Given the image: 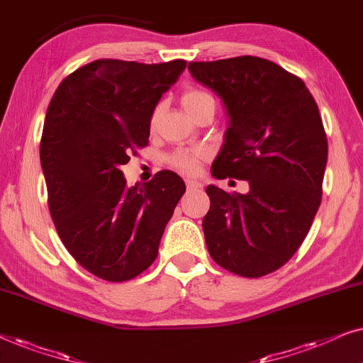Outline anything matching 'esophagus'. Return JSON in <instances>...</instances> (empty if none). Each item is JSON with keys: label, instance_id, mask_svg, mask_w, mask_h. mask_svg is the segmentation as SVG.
<instances>
[{"label": "esophagus", "instance_id": "esophagus-1", "mask_svg": "<svg viewBox=\"0 0 363 363\" xmlns=\"http://www.w3.org/2000/svg\"><path fill=\"white\" fill-rule=\"evenodd\" d=\"M186 186L187 189L192 191V189H201L202 184L199 181H194V179H186Z\"/></svg>", "mask_w": 363, "mask_h": 363}]
</instances>
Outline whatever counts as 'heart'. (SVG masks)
<instances>
[{
	"instance_id": "1",
	"label": "heart",
	"mask_w": 363,
	"mask_h": 363,
	"mask_svg": "<svg viewBox=\"0 0 363 363\" xmlns=\"http://www.w3.org/2000/svg\"><path fill=\"white\" fill-rule=\"evenodd\" d=\"M212 96L207 94L206 91H201V89H187L184 94H182L181 98V103L184 106V109L187 113H192L197 106H201L202 103H206V101H211ZM214 101V99H212ZM159 114H161V109L156 108L152 111V116H151V125H156V123L159 121ZM207 157V152L204 149H199V147H181V149H176V151H172L169 156L166 157V161L169 166L172 169H176V171L186 174V176H194V174L199 172L201 169V162L204 161Z\"/></svg>"
}]
</instances>
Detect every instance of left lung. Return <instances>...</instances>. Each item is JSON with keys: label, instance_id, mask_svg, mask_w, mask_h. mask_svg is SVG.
I'll return each mask as SVG.
<instances>
[{"label": "left lung", "instance_id": "left-lung-1", "mask_svg": "<svg viewBox=\"0 0 363 363\" xmlns=\"http://www.w3.org/2000/svg\"><path fill=\"white\" fill-rule=\"evenodd\" d=\"M187 67L230 119L212 176L249 182L247 194L207 186V250L232 274L262 277L297 252L320 206L328 146L317 103L301 77L264 57Z\"/></svg>", "mask_w": 363, "mask_h": 363}]
</instances>
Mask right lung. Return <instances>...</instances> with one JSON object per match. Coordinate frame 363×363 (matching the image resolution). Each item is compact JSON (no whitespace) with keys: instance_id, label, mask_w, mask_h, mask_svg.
Segmentation results:
<instances>
[{"instance_id":"right-lung-1","label":"right lung","mask_w":363,"mask_h":363,"mask_svg":"<svg viewBox=\"0 0 363 363\" xmlns=\"http://www.w3.org/2000/svg\"><path fill=\"white\" fill-rule=\"evenodd\" d=\"M187 62L98 60L57 86L43 128L40 157L48 206L76 262L108 282H125L157 257L186 184L161 171L128 187L121 167L147 146L151 116Z\"/></svg>"}]
</instances>
